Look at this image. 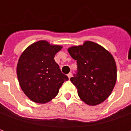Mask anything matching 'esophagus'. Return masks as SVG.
Instances as JSON below:
<instances>
[{
  "instance_id": "obj_1",
  "label": "esophagus",
  "mask_w": 131,
  "mask_h": 131,
  "mask_svg": "<svg viewBox=\"0 0 131 131\" xmlns=\"http://www.w3.org/2000/svg\"><path fill=\"white\" fill-rule=\"evenodd\" d=\"M67 77H69V79H70V78L72 77V74H71V72H70V73H69V74H67Z\"/></svg>"
}]
</instances>
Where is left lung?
<instances>
[{
  "label": "left lung",
  "instance_id": "obj_1",
  "mask_svg": "<svg viewBox=\"0 0 131 131\" xmlns=\"http://www.w3.org/2000/svg\"><path fill=\"white\" fill-rule=\"evenodd\" d=\"M77 60V71L70 81L78 95L88 105H97L110 96L116 81V66L107 50L91 41L68 49Z\"/></svg>",
  "mask_w": 131,
  "mask_h": 131
}]
</instances>
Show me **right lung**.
I'll use <instances>...</instances> for the list:
<instances>
[{"label": "right lung", "mask_w": 131, "mask_h": 131, "mask_svg": "<svg viewBox=\"0 0 131 131\" xmlns=\"http://www.w3.org/2000/svg\"><path fill=\"white\" fill-rule=\"evenodd\" d=\"M62 48L40 40L29 46L19 57L17 67L19 83L33 102L43 104L50 101L63 83L69 80L54 60Z\"/></svg>", "instance_id": "add662e5"}]
</instances>
